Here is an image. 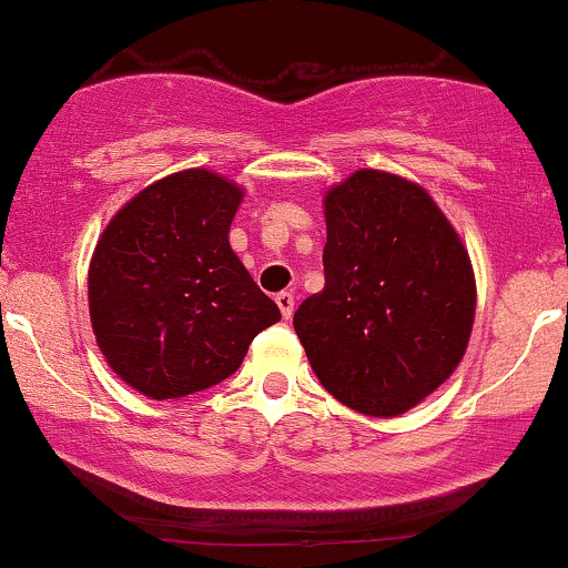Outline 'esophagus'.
Here are the masks:
<instances>
[{"mask_svg": "<svg viewBox=\"0 0 568 568\" xmlns=\"http://www.w3.org/2000/svg\"><path fill=\"white\" fill-rule=\"evenodd\" d=\"M276 306L282 308L284 320H290V316L295 314V295H292V292H278V295H276Z\"/></svg>", "mask_w": 568, "mask_h": 568, "instance_id": "34e87169", "label": "esophagus"}]
</instances>
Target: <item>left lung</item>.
<instances>
[{
    "label": "left lung",
    "instance_id": "8db88e82",
    "mask_svg": "<svg viewBox=\"0 0 568 568\" xmlns=\"http://www.w3.org/2000/svg\"><path fill=\"white\" fill-rule=\"evenodd\" d=\"M325 222V290L292 325L341 404L404 414L463 359L477 306L471 260L428 192L382 170L331 189Z\"/></svg>",
    "mask_w": 568,
    "mask_h": 568
}]
</instances>
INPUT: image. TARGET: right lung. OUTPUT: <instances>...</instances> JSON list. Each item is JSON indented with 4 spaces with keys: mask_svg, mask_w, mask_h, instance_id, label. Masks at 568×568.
<instances>
[{
    "mask_svg": "<svg viewBox=\"0 0 568 568\" xmlns=\"http://www.w3.org/2000/svg\"><path fill=\"white\" fill-rule=\"evenodd\" d=\"M243 192L209 170L168 175L108 224L89 267V311L108 365L149 398L213 387L282 320L230 248Z\"/></svg>",
    "mask_w": 568,
    "mask_h": 568,
    "instance_id": "add662e5",
    "label": "right lung"
}]
</instances>
